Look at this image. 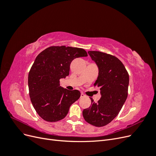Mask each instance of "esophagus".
I'll use <instances>...</instances> for the list:
<instances>
[{"mask_svg": "<svg viewBox=\"0 0 156 156\" xmlns=\"http://www.w3.org/2000/svg\"><path fill=\"white\" fill-rule=\"evenodd\" d=\"M86 96L85 95H84V94H83V93H81V98H84V97H85Z\"/></svg>", "mask_w": 156, "mask_h": 156, "instance_id": "34e87169", "label": "esophagus"}]
</instances>
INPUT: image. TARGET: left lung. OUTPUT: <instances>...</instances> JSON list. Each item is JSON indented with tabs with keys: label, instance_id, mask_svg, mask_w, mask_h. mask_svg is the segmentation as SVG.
<instances>
[{
	"label": "left lung",
	"instance_id": "obj_1",
	"mask_svg": "<svg viewBox=\"0 0 156 156\" xmlns=\"http://www.w3.org/2000/svg\"><path fill=\"white\" fill-rule=\"evenodd\" d=\"M99 68L94 87L100 88L101 97L95 103L90 98L91 105L83 111L84 120L96 127L109 124L119 115L128 94L129 74L116 56L100 51L88 52Z\"/></svg>",
	"mask_w": 156,
	"mask_h": 156
}]
</instances>
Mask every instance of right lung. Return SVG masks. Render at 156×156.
Segmentation results:
<instances>
[{
    "mask_svg": "<svg viewBox=\"0 0 156 156\" xmlns=\"http://www.w3.org/2000/svg\"><path fill=\"white\" fill-rule=\"evenodd\" d=\"M87 56L83 49L65 45L49 47L37 56L28 84L32 104L42 119L54 122L64 119L71 105L81 96L77 90L60 87V79L69 75L73 59Z\"/></svg>",
    "mask_w": 156,
    "mask_h": 156,
    "instance_id": "right-lung-1",
    "label": "right lung"
}]
</instances>
